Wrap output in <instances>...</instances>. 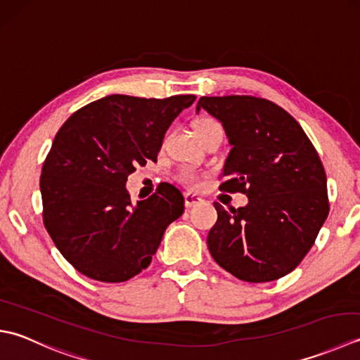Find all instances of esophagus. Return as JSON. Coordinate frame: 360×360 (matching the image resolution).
Masks as SVG:
<instances>
[{
  "label": "esophagus",
  "instance_id": "obj_1",
  "mask_svg": "<svg viewBox=\"0 0 360 360\" xmlns=\"http://www.w3.org/2000/svg\"><path fill=\"white\" fill-rule=\"evenodd\" d=\"M202 201L201 196H198L196 193H184V202H186V207H193L196 204H200Z\"/></svg>",
  "mask_w": 360,
  "mask_h": 360
}]
</instances>
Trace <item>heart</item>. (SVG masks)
Masks as SVG:
<instances>
[{
  "mask_svg": "<svg viewBox=\"0 0 360 360\" xmlns=\"http://www.w3.org/2000/svg\"><path fill=\"white\" fill-rule=\"evenodd\" d=\"M215 126H220V124H218V122H217V120H214V118H210V117H201V118H198L195 122L196 136H201L202 132H206L207 129H212V128H215ZM179 179L182 182H186V184L193 186L195 182L198 181V174H196L193 170H182L179 173Z\"/></svg>",
  "mask_w": 360,
  "mask_h": 360,
  "instance_id": "heart-1",
  "label": "heart"
}]
</instances>
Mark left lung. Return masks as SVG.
Wrapping results in <instances>:
<instances>
[{"label": "left lung", "mask_w": 360, "mask_h": 360, "mask_svg": "<svg viewBox=\"0 0 360 360\" xmlns=\"http://www.w3.org/2000/svg\"><path fill=\"white\" fill-rule=\"evenodd\" d=\"M220 120L232 146L220 190L248 196L245 207L214 202L207 246L215 262L246 283L293 271L329 214L326 173L300 123L264 98L201 96L196 112Z\"/></svg>", "instance_id": "obj_1"}]
</instances>
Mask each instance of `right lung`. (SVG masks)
I'll list each match as a JSON object with an SVG mask.
<instances>
[{"mask_svg":"<svg viewBox=\"0 0 360 360\" xmlns=\"http://www.w3.org/2000/svg\"><path fill=\"white\" fill-rule=\"evenodd\" d=\"M193 101L195 95H109L76 110L56 134L40 176L44 223L60 255L87 278L136 276L184 212V196L168 182L132 204L126 181L136 167L158 162L167 129Z\"/></svg>","mask_w":360,"mask_h":360,"instance_id":"add662e5","label":"right lung"}]
</instances>
